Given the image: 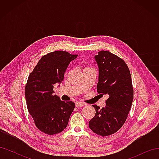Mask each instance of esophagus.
I'll list each match as a JSON object with an SVG mask.
<instances>
[{
    "label": "esophagus",
    "mask_w": 159,
    "mask_h": 159,
    "mask_svg": "<svg viewBox=\"0 0 159 159\" xmlns=\"http://www.w3.org/2000/svg\"><path fill=\"white\" fill-rule=\"evenodd\" d=\"M85 105V103H84L82 102H77L75 103V106L77 107H82V106H84Z\"/></svg>",
    "instance_id": "34e87169"
}]
</instances>
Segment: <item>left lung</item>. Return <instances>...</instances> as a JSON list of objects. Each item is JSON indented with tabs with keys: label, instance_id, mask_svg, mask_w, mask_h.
<instances>
[{
	"label": "left lung",
	"instance_id": "obj_1",
	"mask_svg": "<svg viewBox=\"0 0 159 159\" xmlns=\"http://www.w3.org/2000/svg\"><path fill=\"white\" fill-rule=\"evenodd\" d=\"M94 58L99 69L97 91L107 95L106 106L97 105L95 115L89 122L90 129L102 137L116 133L125 122L133 99L131 74L126 63L108 51H100Z\"/></svg>",
	"mask_w": 159,
	"mask_h": 159
}]
</instances>
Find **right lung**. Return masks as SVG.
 <instances>
[{"instance_id": "obj_1", "label": "right lung", "mask_w": 159, "mask_h": 159, "mask_svg": "<svg viewBox=\"0 0 159 159\" xmlns=\"http://www.w3.org/2000/svg\"><path fill=\"white\" fill-rule=\"evenodd\" d=\"M78 55L55 51L44 55L28 76L25 98L28 112L37 128L48 134L59 133L66 128L75 108L72 102H64L54 95V85L64 80L70 61ZM60 86V85H58Z\"/></svg>"}]
</instances>
